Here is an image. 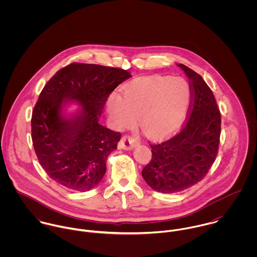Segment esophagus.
I'll list each match as a JSON object with an SVG mask.
<instances>
[{"instance_id":"obj_1","label":"esophagus","mask_w":257,"mask_h":257,"mask_svg":"<svg viewBox=\"0 0 257 257\" xmlns=\"http://www.w3.org/2000/svg\"><path fill=\"white\" fill-rule=\"evenodd\" d=\"M139 144H140L139 141L136 140L135 138H132L130 136H124L119 141V147L125 150H130V149H133L136 146H138Z\"/></svg>"}]
</instances>
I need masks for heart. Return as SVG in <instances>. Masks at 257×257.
Here are the masks:
<instances>
[{"mask_svg":"<svg viewBox=\"0 0 257 257\" xmlns=\"http://www.w3.org/2000/svg\"><path fill=\"white\" fill-rule=\"evenodd\" d=\"M192 101V88L182 77L152 76L134 82L112 94L108 112L112 123L125 127L136 122L150 138H162L182 123Z\"/></svg>","mask_w":257,"mask_h":257,"instance_id":"b5f03b06","label":"heart"}]
</instances>
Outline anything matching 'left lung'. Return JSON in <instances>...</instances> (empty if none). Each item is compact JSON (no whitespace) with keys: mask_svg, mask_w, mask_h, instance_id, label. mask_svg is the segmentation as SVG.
Returning a JSON list of instances; mask_svg holds the SVG:
<instances>
[{"mask_svg":"<svg viewBox=\"0 0 257 257\" xmlns=\"http://www.w3.org/2000/svg\"><path fill=\"white\" fill-rule=\"evenodd\" d=\"M192 88L188 120L173 138L150 145L152 157L142 175L149 187L161 193H177L200 182L216 160L220 136V112L204 79L177 64Z\"/></svg>","mask_w":257,"mask_h":257,"instance_id":"left-lung-1","label":"left lung"}]
</instances>
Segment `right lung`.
<instances>
[{"label":"right lung","instance_id":"1","mask_svg":"<svg viewBox=\"0 0 257 257\" xmlns=\"http://www.w3.org/2000/svg\"><path fill=\"white\" fill-rule=\"evenodd\" d=\"M131 77L120 68L71 63L46 83L33 110L32 140L53 181L81 192L101 182L120 134L100 124L99 118L110 93ZM70 100L80 109L68 117L64 108Z\"/></svg>","mask_w":257,"mask_h":257}]
</instances>
